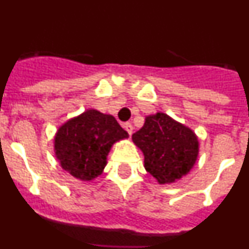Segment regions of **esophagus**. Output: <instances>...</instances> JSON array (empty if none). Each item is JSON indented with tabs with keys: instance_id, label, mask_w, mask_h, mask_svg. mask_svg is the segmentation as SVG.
Here are the masks:
<instances>
[{
	"instance_id": "1",
	"label": "esophagus",
	"mask_w": 249,
	"mask_h": 249,
	"mask_svg": "<svg viewBox=\"0 0 249 249\" xmlns=\"http://www.w3.org/2000/svg\"><path fill=\"white\" fill-rule=\"evenodd\" d=\"M123 127H124V129H126V131L128 132V135L131 136L132 135V131H133V126H132L131 123H129V122L124 123V124H123Z\"/></svg>"
}]
</instances>
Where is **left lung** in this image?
Here are the masks:
<instances>
[{
  "label": "left lung",
  "instance_id": "left-lung-1",
  "mask_svg": "<svg viewBox=\"0 0 249 249\" xmlns=\"http://www.w3.org/2000/svg\"><path fill=\"white\" fill-rule=\"evenodd\" d=\"M143 152L144 168L160 184L172 183L190 172L198 157V140L192 129L158 112L146 117L132 135Z\"/></svg>",
  "mask_w": 249,
  "mask_h": 249
}]
</instances>
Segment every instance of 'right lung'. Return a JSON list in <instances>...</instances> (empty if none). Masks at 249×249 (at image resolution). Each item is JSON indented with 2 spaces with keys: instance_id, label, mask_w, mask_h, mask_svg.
Masks as SVG:
<instances>
[{
  "instance_id": "add662e5",
  "label": "right lung",
  "mask_w": 249,
  "mask_h": 249,
  "mask_svg": "<svg viewBox=\"0 0 249 249\" xmlns=\"http://www.w3.org/2000/svg\"><path fill=\"white\" fill-rule=\"evenodd\" d=\"M128 137L116 118L87 109L59 127L54 152L59 164L73 177L91 181L102 173L112 144Z\"/></svg>"
}]
</instances>
